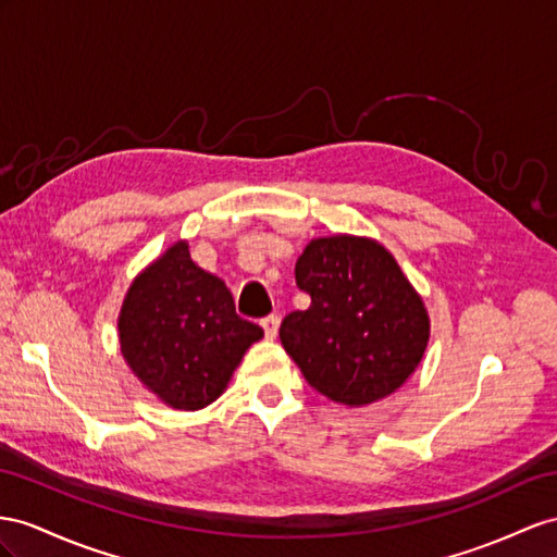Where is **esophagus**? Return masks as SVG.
I'll list each match as a JSON object with an SVG mask.
<instances>
[{"mask_svg":"<svg viewBox=\"0 0 557 557\" xmlns=\"http://www.w3.org/2000/svg\"><path fill=\"white\" fill-rule=\"evenodd\" d=\"M263 330H265V336L268 338H275L277 336V330H280V315H268L261 320Z\"/></svg>","mask_w":557,"mask_h":557,"instance_id":"34e87169","label":"esophagus"}]
</instances>
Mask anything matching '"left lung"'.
<instances>
[{"instance_id":"left-lung-1","label":"left lung","mask_w":557,"mask_h":557,"mask_svg":"<svg viewBox=\"0 0 557 557\" xmlns=\"http://www.w3.org/2000/svg\"><path fill=\"white\" fill-rule=\"evenodd\" d=\"M306 310L282 320L280 341L318 393L346 407L383 400L417 372L431 318L395 256L372 237L310 239L296 261Z\"/></svg>"}]
</instances>
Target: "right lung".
I'll return each instance as SVG.
<instances>
[{"mask_svg": "<svg viewBox=\"0 0 557 557\" xmlns=\"http://www.w3.org/2000/svg\"><path fill=\"white\" fill-rule=\"evenodd\" d=\"M122 358L157 400L195 411L227 388L259 324L235 312L231 289L190 259L178 239L143 268L117 318Z\"/></svg>", "mask_w": 557, "mask_h": 557, "instance_id": "add662e5", "label": "right lung"}]
</instances>
